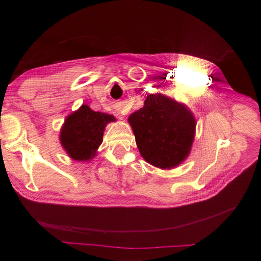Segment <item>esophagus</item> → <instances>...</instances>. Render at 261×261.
I'll return each instance as SVG.
<instances>
[{"label":"esophagus","mask_w":261,"mask_h":261,"mask_svg":"<svg viewBox=\"0 0 261 261\" xmlns=\"http://www.w3.org/2000/svg\"><path fill=\"white\" fill-rule=\"evenodd\" d=\"M116 113L117 114H121V115H125L126 114V112L124 111V109H117L116 110Z\"/></svg>","instance_id":"34e87169"}]
</instances>
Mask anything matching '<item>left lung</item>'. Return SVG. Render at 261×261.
<instances>
[{"mask_svg": "<svg viewBox=\"0 0 261 261\" xmlns=\"http://www.w3.org/2000/svg\"><path fill=\"white\" fill-rule=\"evenodd\" d=\"M128 122L144 159L154 167L171 169L191 151L195 117L188 109L162 94H149L144 107Z\"/></svg>", "mask_w": 261, "mask_h": 261, "instance_id": "1", "label": "left lung"}]
</instances>
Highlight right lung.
<instances>
[{
    "instance_id": "obj_1",
    "label": "right lung",
    "mask_w": 261,
    "mask_h": 261,
    "mask_svg": "<svg viewBox=\"0 0 261 261\" xmlns=\"http://www.w3.org/2000/svg\"><path fill=\"white\" fill-rule=\"evenodd\" d=\"M112 121H115L114 116L94 112L84 105L65 120L61 129V144L74 160H89L102 143L106 125Z\"/></svg>"
}]
</instances>
